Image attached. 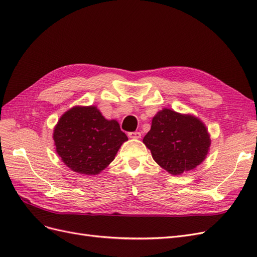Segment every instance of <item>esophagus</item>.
I'll list each match as a JSON object with an SVG mask.
<instances>
[{"label": "esophagus", "mask_w": 257, "mask_h": 257, "mask_svg": "<svg viewBox=\"0 0 257 257\" xmlns=\"http://www.w3.org/2000/svg\"><path fill=\"white\" fill-rule=\"evenodd\" d=\"M128 137L131 139H139L142 137V134L139 132H131V133H128Z\"/></svg>", "instance_id": "1"}]
</instances>
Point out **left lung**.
I'll return each instance as SVG.
<instances>
[{
  "label": "left lung",
  "mask_w": 257,
  "mask_h": 257,
  "mask_svg": "<svg viewBox=\"0 0 257 257\" xmlns=\"http://www.w3.org/2000/svg\"><path fill=\"white\" fill-rule=\"evenodd\" d=\"M143 143L157 164L170 175L179 176L206 160L211 139L206 124L196 115L163 108L152 118Z\"/></svg>",
  "instance_id": "obj_1"
}]
</instances>
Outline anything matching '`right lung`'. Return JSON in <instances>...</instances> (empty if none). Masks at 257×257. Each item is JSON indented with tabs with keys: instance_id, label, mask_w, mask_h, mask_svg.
Masks as SVG:
<instances>
[{
	"instance_id": "add662e5",
	"label": "right lung",
	"mask_w": 257,
	"mask_h": 257,
	"mask_svg": "<svg viewBox=\"0 0 257 257\" xmlns=\"http://www.w3.org/2000/svg\"><path fill=\"white\" fill-rule=\"evenodd\" d=\"M52 138L62 162L85 176L102 173L128 141L118 121L106 119L94 105L69 108L58 120Z\"/></svg>"
}]
</instances>
